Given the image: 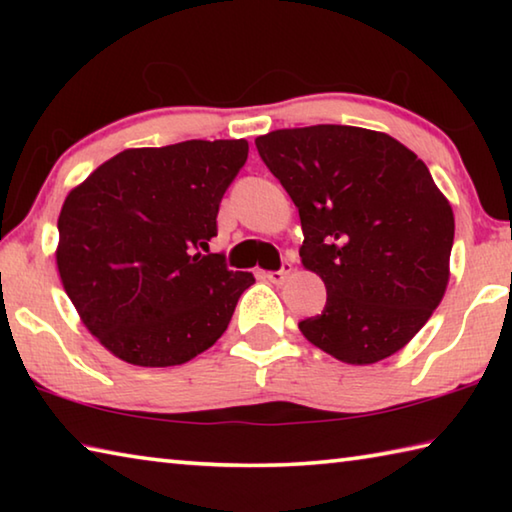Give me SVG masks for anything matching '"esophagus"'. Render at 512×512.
I'll list each match as a JSON object with an SVG mask.
<instances>
[{"mask_svg":"<svg viewBox=\"0 0 512 512\" xmlns=\"http://www.w3.org/2000/svg\"><path fill=\"white\" fill-rule=\"evenodd\" d=\"M289 273H291V264H289V262H284L280 271H268V273H266V277H268V280H271L273 284H282L284 280H287V275H289Z\"/></svg>","mask_w":512,"mask_h":512,"instance_id":"1","label":"esophagus"}]
</instances>
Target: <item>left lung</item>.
<instances>
[{
    "instance_id": "1",
    "label": "left lung",
    "mask_w": 512,
    "mask_h": 512,
    "mask_svg": "<svg viewBox=\"0 0 512 512\" xmlns=\"http://www.w3.org/2000/svg\"><path fill=\"white\" fill-rule=\"evenodd\" d=\"M296 203L302 264L327 289L300 332L366 366L402 350L445 296L454 212L418 155L357 126L284 128L255 140Z\"/></svg>"
}]
</instances>
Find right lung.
<instances>
[{"mask_svg": "<svg viewBox=\"0 0 512 512\" xmlns=\"http://www.w3.org/2000/svg\"><path fill=\"white\" fill-rule=\"evenodd\" d=\"M246 140L126 149L67 194L56 264L83 325L121 361L180 366L221 339L253 273L203 255Z\"/></svg>", "mask_w": 512, "mask_h": 512, "instance_id": "1", "label": "right lung"}]
</instances>
